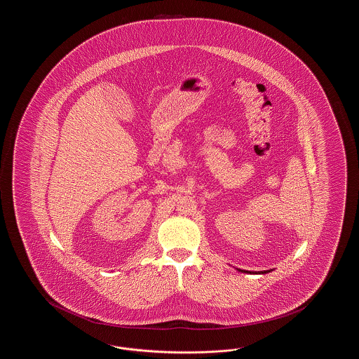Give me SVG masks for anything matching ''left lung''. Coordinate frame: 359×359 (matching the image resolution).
Masks as SVG:
<instances>
[{
    "mask_svg": "<svg viewBox=\"0 0 359 359\" xmlns=\"http://www.w3.org/2000/svg\"><path fill=\"white\" fill-rule=\"evenodd\" d=\"M238 272H241V273H250V274H266L269 273V272H272L271 269L269 271H261V272H250V271H242V269H237Z\"/></svg>",
    "mask_w": 359,
    "mask_h": 359,
    "instance_id": "8db88e82",
    "label": "left lung"
}]
</instances>
